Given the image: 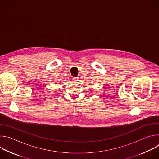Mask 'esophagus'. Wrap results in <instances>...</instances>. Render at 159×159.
<instances>
[{
  "instance_id": "34e87169",
  "label": "esophagus",
  "mask_w": 159,
  "mask_h": 159,
  "mask_svg": "<svg viewBox=\"0 0 159 159\" xmlns=\"http://www.w3.org/2000/svg\"><path fill=\"white\" fill-rule=\"evenodd\" d=\"M73 80H74L75 82H77V81L79 80H78V78H77V77H74Z\"/></svg>"
}]
</instances>
